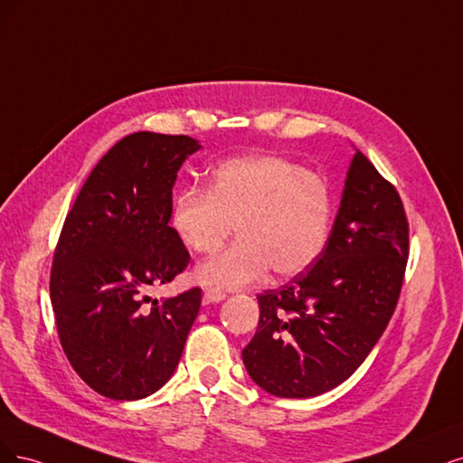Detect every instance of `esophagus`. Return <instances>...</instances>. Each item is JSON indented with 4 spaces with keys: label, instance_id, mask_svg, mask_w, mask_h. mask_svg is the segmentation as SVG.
Instances as JSON below:
<instances>
[{
    "label": "esophagus",
    "instance_id": "1",
    "mask_svg": "<svg viewBox=\"0 0 463 463\" xmlns=\"http://www.w3.org/2000/svg\"><path fill=\"white\" fill-rule=\"evenodd\" d=\"M225 292H221L217 288H205L203 290V304H217L221 300H225Z\"/></svg>",
    "mask_w": 463,
    "mask_h": 463
}]
</instances>
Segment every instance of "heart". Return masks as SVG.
I'll return each instance as SVG.
<instances>
[{
    "mask_svg": "<svg viewBox=\"0 0 463 463\" xmlns=\"http://www.w3.org/2000/svg\"><path fill=\"white\" fill-rule=\"evenodd\" d=\"M171 225L194 253H212L234 231L238 241L196 267V280L222 290L306 271L329 241L333 194L323 176L282 156L219 163L207 190L190 186L173 200Z\"/></svg>",
    "mask_w": 463,
    "mask_h": 463,
    "instance_id": "obj_1",
    "label": "heart"
}]
</instances>
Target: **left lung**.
<instances>
[{"mask_svg": "<svg viewBox=\"0 0 463 463\" xmlns=\"http://www.w3.org/2000/svg\"><path fill=\"white\" fill-rule=\"evenodd\" d=\"M410 229L396 188L355 150L329 241L287 285L258 296L248 375L279 398L345 383L384 333L404 282Z\"/></svg>", "mask_w": 463, "mask_h": 463, "instance_id": "left-lung-1", "label": "left lung"}]
</instances>
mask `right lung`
I'll return each instance as SVG.
<instances>
[{"mask_svg":"<svg viewBox=\"0 0 463 463\" xmlns=\"http://www.w3.org/2000/svg\"><path fill=\"white\" fill-rule=\"evenodd\" d=\"M200 147L184 134H128L99 159L63 222L50 277L57 335L101 396H150L183 355L202 290L165 300L147 290L190 261L169 221L176 173Z\"/></svg>","mask_w":463,"mask_h":463,"instance_id":"add662e5","label":"right lung"}]
</instances>
